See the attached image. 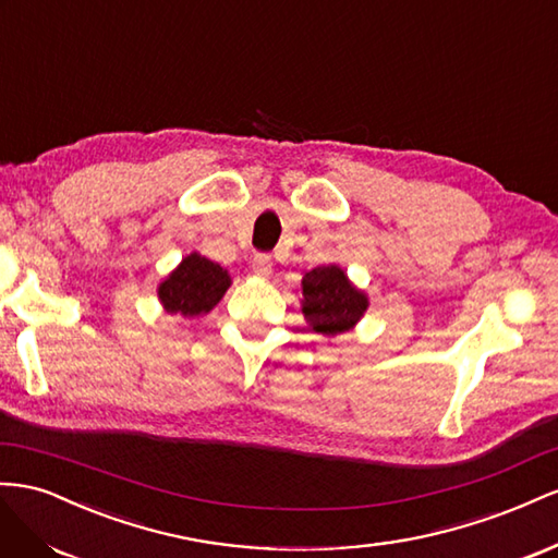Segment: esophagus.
Wrapping results in <instances>:
<instances>
[{"label":"esophagus","instance_id":"obj_1","mask_svg":"<svg viewBox=\"0 0 558 558\" xmlns=\"http://www.w3.org/2000/svg\"><path fill=\"white\" fill-rule=\"evenodd\" d=\"M270 268H274V259H270V254H266V252L254 254V259H252L254 274L266 278V276H270Z\"/></svg>","mask_w":558,"mask_h":558}]
</instances>
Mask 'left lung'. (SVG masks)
I'll use <instances>...</instances> for the list:
<instances>
[{"label":"left lung","instance_id":"1","mask_svg":"<svg viewBox=\"0 0 558 558\" xmlns=\"http://www.w3.org/2000/svg\"><path fill=\"white\" fill-rule=\"evenodd\" d=\"M304 315L317 333H341L353 327L367 311L369 301L355 290L339 266H317L301 280Z\"/></svg>","mask_w":558,"mask_h":558}]
</instances>
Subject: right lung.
<instances>
[{"mask_svg": "<svg viewBox=\"0 0 558 558\" xmlns=\"http://www.w3.org/2000/svg\"><path fill=\"white\" fill-rule=\"evenodd\" d=\"M229 284L231 278L225 268L194 252L161 282L158 299L163 301L168 313L194 317L210 313L229 290Z\"/></svg>", "mask_w": 558, "mask_h": 558, "instance_id": "add662e5", "label": "right lung"}]
</instances>
